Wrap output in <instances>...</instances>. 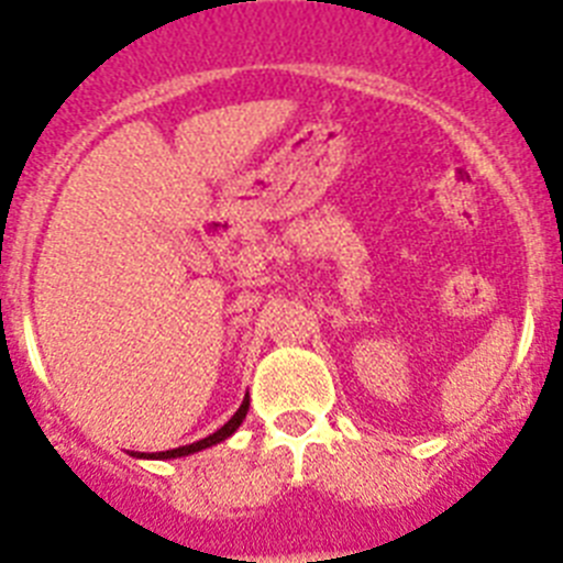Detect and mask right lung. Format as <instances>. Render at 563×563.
Returning a JSON list of instances; mask_svg holds the SVG:
<instances>
[{"label":"right lung","mask_w":563,"mask_h":563,"mask_svg":"<svg viewBox=\"0 0 563 563\" xmlns=\"http://www.w3.org/2000/svg\"><path fill=\"white\" fill-rule=\"evenodd\" d=\"M247 406H251V397H245V400H242V406H239L236 415H233L231 420L222 426V429H217L213 434H208L206 440L191 442V445H183V449L161 451V454H132V456H141V460H174V456H188V454H197V451H202V449H211V445H217V442L228 440V437H231L233 431L242 426V420H245V415H247Z\"/></svg>","instance_id":"1"}]
</instances>
